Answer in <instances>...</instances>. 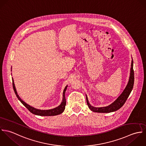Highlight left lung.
<instances>
[{"instance_id":"8db88e82","label":"left lung","mask_w":146,"mask_h":146,"mask_svg":"<svg viewBox=\"0 0 146 146\" xmlns=\"http://www.w3.org/2000/svg\"><path fill=\"white\" fill-rule=\"evenodd\" d=\"M134 70H133V60L132 58L129 81L126 86L125 87L122 92L120 94V95L112 103H111L108 106L103 107H94L90 104L88 100V96L86 95V102H87L88 108L92 111L94 112H98V113H110V112L116 111L121 107H122V106L125 104V102L128 98L131 91L133 90V86H134Z\"/></svg>"}]
</instances>
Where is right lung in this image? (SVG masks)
Instances as JSON below:
<instances>
[{"label": "right lung", "instance_id": "right-lung-1", "mask_svg": "<svg viewBox=\"0 0 146 146\" xmlns=\"http://www.w3.org/2000/svg\"><path fill=\"white\" fill-rule=\"evenodd\" d=\"M12 84H13V90L15 91V94H16L17 98H18V99L21 102V103L33 114L35 115H38V116H51L58 115L64 112V111L65 110V105H66V99H65V94L66 90L67 87H68V85H66L65 86V88L64 91H63L62 100V102H61V104L58 106L57 107H55V108H53V109H51V110H39V109L35 108L30 106L29 104H27L25 102H24L20 98V97L18 95L17 92L16 91V88H15V83H14V81H13V78H12Z\"/></svg>", "mask_w": 146, "mask_h": 146}]
</instances>
